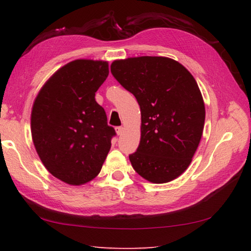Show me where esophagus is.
Returning a JSON list of instances; mask_svg holds the SVG:
<instances>
[{
    "label": "esophagus",
    "mask_w": 251,
    "mask_h": 251,
    "mask_svg": "<svg viewBox=\"0 0 251 251\" xmlns=\"http://www.w3.org/2000/svg\"><path fill=\"white\" fill-rule=\"evenodd\" d=\"M115 130H116V134H117V135H122L123 133H124V127H123V126H118V127H116Z\"/></svg>",
    "instance_id": "34e87169"
}]
</instances>
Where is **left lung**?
Instances as JSON below:
<instances>
[{"label":"left lung","instance_id":"left-lung-1","mask_svg":"<svg viewBox=\"0 0 251 251\" xmlns=\"http://www.w3.org/2000/svg\"><path fill=\"white\" fill-rule=\"evenodd\" d=\"M111 72L140 106V143L129 156L131 166L151 183L176 179L188 169L203 134L205 105L197 81L167 57L114 60Z\"/></svg>","mask_w":251,"mask_h":251}]
</instances>
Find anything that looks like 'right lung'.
<instances>
[{
  "label": "right lung",
  "instance_id": "1",
  "mask_svg": "<svg viewBox=\"0 0 251 251\" xmlns=\"http://www.w3.org/2000/svg\"><path fill=\"white\" fill-rule=\"evenodd\" d=\"M108 75V62L76 59L46 81L30 115L31 138L45 168L62 182L82 185L102 169L115 135L95 92Z\"/></svg>",
  "mask_w": 251,
  "mask_h": 251
}]
</instances>
